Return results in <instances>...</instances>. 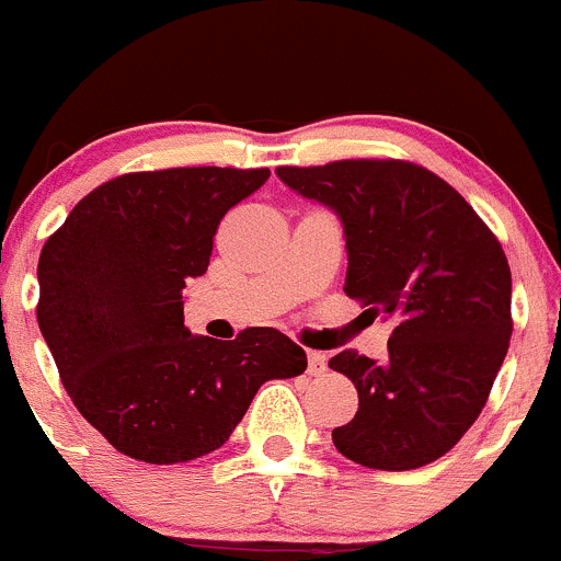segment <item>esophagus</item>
Returning <instances> with one entry per match:
<instances>
[{
  "label": "esophagus",
  "mask_w": 561,
  "mask_h": 561,
  "mask_svg": "<svg viewBox=\"0 0 561 561\" xmlns=\"http://www.w3.org/2000/svg\"><path fill=\"white\" fill-rule=\"evenodd\" d=\"M308 374L324 376L327 374V357L321 352H308Z\"/></svg>",
  "instance_id": "34e87169"
}]
</instances>
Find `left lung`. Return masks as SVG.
I'll use <instances>...</instances> for the list:
<instances>
[{
	"label": "left lung",
	"instance_id": "1",
	"mask_svg": "<svg viewBox=\"0 0 561 561\" xmlns=\"http://www.w3.org/2000/svg\"><path fill=\"white\" fill-rule=\"evenodd\" d=\"M278 180L337 215L346 286L392 321L387 359L341 352L330 368L357 387L337 453L368 469L425 467L480 417L507 354L510 264L467 198L407 160L280 165Z\"/></svg>",
	"mask_w": 561,
	"mask_h": 561
}]
</instances>
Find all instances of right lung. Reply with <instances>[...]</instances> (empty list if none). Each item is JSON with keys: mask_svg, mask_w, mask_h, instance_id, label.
<instances>
[{"mask_svg": "<svg viewBox=\"0 0 561 561\" xmlns=\"http://www.w3.org/2000/svg\"><path fill=\"white\" fill-rule=\"evenodd\" d=\"M267 169L122 174L81 198L43 245L37 324L87 423L125 456L185 463L218 450L270 379L305 352L273 327L237 341L193 335L185 283L207 273L213 237Z\"/></svg>", "mask_w": 561, "mask_h": 561, "instance_id": "right-lung-1", "label": "right lung"}]
</instances>
